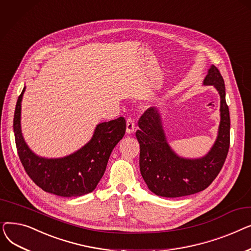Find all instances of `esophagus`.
<instances>
[{
	"mask_svg": "<svg viewBox=\"0 0 251 251\" xmlns=\"http://www.w3.org/2000/svg\"><path fill=\"white\" fill-rule=\"evenodd\" d=\"M135 130V123L134 120L132 118H128L127 121H126V132L128 134L130 133H133Z\"/></svg>",
	"mask_w": 251,
	"mask_h": 251,
	"instance_id": "34e87169",
	"label": "esophagus"
}]
</instances>
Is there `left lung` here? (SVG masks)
Wrapping results in <instances>:
<instances>
[{
    "label": "left lung",
    "mask_w": 251,
    "mask_h": 251,
    "mask_svg": "<svg viewBox=\"0 0 251 251\" xmlns=\"http://www.w3.org/2000/svg\"><path fill=\"white\" fill-rule=\"evenodd\" d=\"M203 85H214L221 98V122L218 137L210 151L200 159H185L175 153L167 142L161 115L150 108L138 120L136 138L140 146V173L149 189L163 197H181L207 188L216 179L229 151L230 114L224 79L212 65Z\"/></svg>",
    "instance_id": "obj_1"
}]
</instances>
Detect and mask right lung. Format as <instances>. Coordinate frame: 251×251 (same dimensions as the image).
Segmentation results:
<instances>
[{
    "instance_id": "obj_1",
    "label": "right lung",
    "mask_w": 251,
    "mask_h": 251,
    "mask_svg": "<svg viewBox=\"0 0 251 251\" xmlns=\"http://www.w3.org/2000/svg\"><path fill=\"white\" fill-rule=\"evenodd\" d=\"M25 86L18 98L13 129L19 159L25 172L38 187L63 197H76L94 191L103 176L109 157L126 131L123 117L97 125L92 138L72 154L60 159L36 155L21 133V101Z\"/></svg>"
}]
</instances>
